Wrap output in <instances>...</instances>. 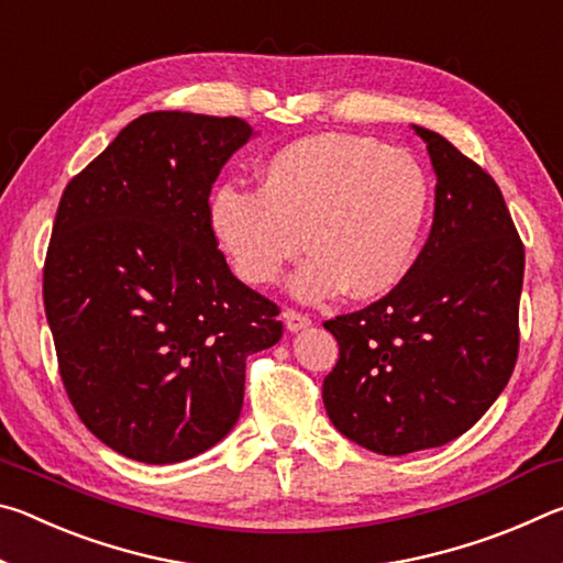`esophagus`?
Here are the masks:
<instances>
[{
    "label": "esophagus",
    "instance_id": "obj_1",
    "mask_svg": "<svg viewBox=\"0 0 563 563\" xmlns=\"http://www.w3.org/2000/svg\"><path fill=\"white\" fill-rule=\"evenodd\" d=\"M283 320H285V328H288L290 332L305 330L312 322L308 316H305V312H298V310H292V308H288V310L283 312Z\"/></svg>",
    "mask_w": 563,
    "mask_h": 563
}]
</instances>
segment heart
I'll return each mask as SVG.
<instances>
[{
    "label": "heart",
    "instance_id": "heart-1",
    "mask_svg": "<svg viewBox=\"0 0 563 563\" xmlns=\"http://www.w3.org/2000/svg\"><path fill=\"white\" fill-rule=\"evenodd\" d=\"M430 198V178L407 151L367 136L320 133L275 151L261 168L258 190L218 188L208 225L247 285L273 283L308 247L312 255L292 278L298 298L347 288L365 300L405 278Z\"/></svg>",
    "mask_w": 563,
    "mask_h": 563
}]
</instances>
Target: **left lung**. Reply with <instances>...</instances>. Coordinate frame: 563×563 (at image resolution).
Returning a JSON list of instances; mask_svg holds the SVG:
<instances>
[{"mask_svg": "<svg viewBox=\"0 0 563 563\" xmlns=\"http://www.w3.org/2000/svg\"><path fill=\"white\" fill-rule=\"evenodd\" d=\"M434 221L385 298L325 322L340 357L322 383L330 422L399 456L456 440L501 395L519 355L523 243L499 186L440 133Z\"/></svg>", "mask_w": 563, "mask_h": 563, "instance_id": "1", "label": "left lung"}]
</instances>
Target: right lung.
I'll return each mask as SVG.
<instances>
[{
    "mask_svg": "<svg viewBox=\"0 0 563 563\" xmlns=\"http://www.w3.org/2000/svg\"><path fill=\"white\" fill-rule=\"evenodd\" d=\"M253 129L238 117L133 119L66 184L44 310L76 415L113 452L174 464L241 417L245 360L283 338L280 308L231 273L208 196Z\"/></svg>",
    "mask_w": 563,
    "mask_h": 563,
    "instance_id": "add662e5",
    "label": "right lung"
}]
</instances>
